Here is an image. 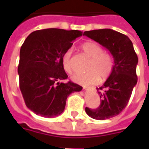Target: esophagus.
<instances>
[{"label": "esophagus", "mask_w": 149, "mask_h": 149, "mask_svg": "<svg viewBox=\"0 0 149 149\" xmlns=\"http://www.w3.org/2000/svg\"><path fill=\"white\" fill-rule=\"evenodd\" d=\"M83 88H84V90H85V91H88L89 89L91 88V86H83Z\"/></svg>", "instance_id": "obj_1"}]
</instances>
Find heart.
<instances>
[{
    "instance_id": "heart-1",
    "label": "heart",
    "mask_w": 149,
    "mask_h": 149,
    "mask_svg": "<svg viewBox=\"0 0 149 149\" xmlns=\"http://www.w3.org/2000/svg\"><path fill=\"white\" fill-rule=\"evenodd\" d=\"M82 49L91 58L89 70L86 72H77L72 76V80L79 84H95L99 81L100 76L102 79L108 77L112 72L113 61L111 56L103 52V49L94 42H86L82 45ZM72 50L68 49L62 56V65L65 72L70 73L72 70L71 63Z\"/></svg>"
}]
</instances>
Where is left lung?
Returning a JSON list of instances; mask_svg holds the SVG:
<instances>
[{
    "label": "left lung",
    "mask_w": 149,
    "mask_h": 149,
    "mask_svg": "<svg viewBox=\"0 0 149 149\" xmlns=\"http://www.w3.org/2000/svg\"><path fill=\"white\" fill-rule=\"evenodd\" d=\"M111 52L113 58L112 72L103 86L97 88L100 104L97 109L86 107V113L96 120L115 117L125 108L137 84L136 66L139 63L132 41L127 36L110 29L84 31Z\"/></svg>",
    "instance_id": "1"
}]
</instances>
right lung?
<instances>
[{
	"label": "right lung",
	"instance_id": "obj_1",
	"mask_svg": "<svg viewBox=\"0 0 149 149\" xmlns=\"http://www.w3.org/2000/svg\"><path fill=\"white\" fill-rule=\"evenodd\" d=\"M83 32L47 29L31 32L20 50V90L27 107L37 115L55 118L63 113L70 93L83 87L69 81L62 65V56Z\"/></svg>",
	"mask_w": 149,
	"mask_h": 149
}]
</instances>
